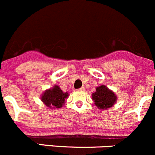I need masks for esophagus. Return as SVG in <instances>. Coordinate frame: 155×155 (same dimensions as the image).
Returning a JSON list of instances; mask_svg holds the SVG:
<instances>
[{
	"mask_svg": "<svg viewBox=\"0 0 155 155\" xmlns=\"http://www.w3.org/2000/svg\"><path fill=\"white\" fill-rule=\"evenodd\" d=\"M79 90H80V91L85 92V91H86V88H85V87H81Z\"/></svg>",
	"mask_w": 155,
	"mask_h": 155,
	"instance_id": "obj_1",
	"label": "esophagus"
}]
</instances>
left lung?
<instances>
[{
	"label": "left lung",
	"instance_id": "obj_1",
	"mask_svg": "<svg viewBox=\"0 0 155 155\" xmlns=\"http://www.w3.org/2000/svg\"><path fill=\"white\" fill-rule=\"evenodd\" d=\"M92 99L97 108L107 110L117 103V97L113 90H110L105 85H101L96 88V92L92 94Z\"/></svg>",
	"mask_w": 155,
	"mask_h": 155
}]
</instances>
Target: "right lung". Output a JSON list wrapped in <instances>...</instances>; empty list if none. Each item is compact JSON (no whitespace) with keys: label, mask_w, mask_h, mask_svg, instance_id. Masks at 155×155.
Listing matches in <instances>:
<instances>
[{"label":"right lung","mask_w":155,"mask_h":155,"mask_svg":"<svg viewBox=\"0 0 155 155\" xmlns=\"http://www.w3.org/2000/svg\"><path fill=\"white\" fill-rule=\"evenodd\" d=\"M69 95V93L63 92L59 86L55 85L43 92L41 95V100L48 108L58 109L63 107L65 99L68 98Z\"/></svg>","instance_id":"1"}]
</instances>
